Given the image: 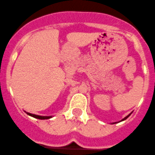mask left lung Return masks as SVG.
Listing matches in <instances>:
<instances>
[{
  "instance_id": "left-lung-1",
  "label": "left lung",
  "mask_w": 155,
  "mask_h": 155,
  "mask_svg": "<svg viewBox=\"0 0 155 155\" xmlns=\"http://www.w3.org/2000/svg\"><path fill=\"white\" fill-rule=\"evenodd\" d=\"M131 114H132V113H130V114H129V115H128V116H126V117H125V118H124V119H122V120H121V121H119V122H122V121H124V120H126V119H127V118H128V117H129V116H130V115H131ZM115 123H116H116H112V124H115Z\"/></svg>"
}]
</instances>
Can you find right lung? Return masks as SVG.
Segmentation results:
<instances>
[{
    "instance_id": "right-lung-1",
    "label": "right lung",
    "mask_w": 155,
    "mask_h": 155,
    "mask_svg": "<svg viewBox=\"0 0 155 155\" xmlns=\"http://www.w3.org/2000/svg\"><path fill=\"white\" fill-rule=\"evenodd\" d=\"M26 112V111H25ZM26 113L27 115H29V116H32V117H34L36 118V119H50V118H51L52 116H38V115H36V114H32V113H27V112H26Z\"/></svg>"
}]
</instances>
